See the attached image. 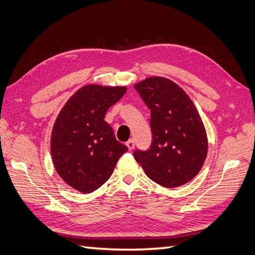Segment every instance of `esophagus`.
Here are the masks:
<instances>
[{"label": "esophagus", "mask_w": 255, "mask_h": 255, "mask_svg": "<svg viewBox=\"0 0 255 255\" xmlns=\"http://www.w3.org/2000/svg\"><path fill=\"white\" fill-rule=\"evenodd\" d=\"M127 146H128V149L129 150V151H132L134 148H135V143H134V140L133 139H129L128 141H127Z\"/></svg>", "instance_id": "1"}]
</instances>
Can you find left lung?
Here are the masks:
<instances>
[{
    "label": "left lung",
    "instance_id": "1",
    "mask_svg": "<svg viewBox=\"0 0 255 255\" xmlns=\"http://www.w3.org/2000/svg\"><path fill=\"white\" fill-rule=\"evenodd\" d=\"M151 111L153 141L134 158L152 181L167 188L180 187L200 172L208 140L194 102L179 85L163 76H150L134 85Z\"/></svg>",
    "mask_w": 255,
    "mask_h": 255
}]
</instances>
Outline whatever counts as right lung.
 I'll return each instance as SVG.
<instances>
[{"label": "right lung", "mask_w": 255, "mask_h": 255, "mask_svg": "<svg viewBox=\"0 0 255 255\" xmlns=\"http://www.w3.org/2000/svg\"><path fill=\"white\" fill-rule=\"evenodd\" d=\"M127 86L88 84L69 98L54 122L51 155L58 175L71 188L90 194L110 179L128 151L104 118Z\"/></svg>", "instance_id": "right-lung-1"}]
</instances>
